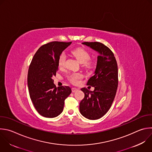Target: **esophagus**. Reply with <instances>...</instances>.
I'll list each match as a JSON object with an SVG mask.
<instances>
[{
  "label": "esophagus",
  "mask_w": 152,
  "mask_h": 152,
  "mask_svg": "<svg viewBox=\"0 0 152 152\" xmlns=\"http://www.w3.org/2000/svg\"><path fill=\"white\" fill-rule=\"evenodd\" d=\"M72 92H76V91H78V89H77V88H72Z\"/></svg>",
  "instance_id": "esophagus-1"
}]
</instances>
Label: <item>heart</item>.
<instances>
[{"label": "heart", "mask_w": 152, "mask_h": 152, "mask_svg": "<svg viewBox=\"0 0 152 152\" xmlns=\"http://www.w3.org/2000/svg\"><path fill=\"white\" fill-rule=\"evenodd\" d=\"M72 53L80 63H83V64L86 66L89 65V63L88 61L90 58V56L86 50L83 49V48H78L73 49ZM66 59V54L64 53H62L58 59V66L60 68H63L64 67ZM82 77V75L80 73H73L70 76L69 79L73 83H77L79 80Z\"/></svg>", "instance_id": "1"}]
</instances>
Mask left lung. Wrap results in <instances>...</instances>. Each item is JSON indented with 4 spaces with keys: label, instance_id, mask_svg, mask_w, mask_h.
<instances>
[{
    "label": "left lung",
    "instance_id": "1",
    "mask_svg": "<svg viewBox=\"0 0 152 152\" xmlns=\"http://www.w3.org/2000/svg\"><path fill=\"white\" fill-rule=\"evenodd\" d=\"M98 54L94 75L88 80V85L94 87L93 91L82 88L85 96L79 105L80 113L90 120L103 117L110 108L118 86V69L112 50L104 44L83 42Z\"/></svg>",
    "mask_w": 152,
    "mask_h": 152
}]
</instances>
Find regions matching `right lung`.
Instances as JSON below:
<instances>
[{"instance_id": "right-lung-1", "label": "right lung", "mask_w": 152, "mask_h": 152, "mask_svg": "<svg viewBox=\"0 0 152 152\" xmlns=\"http://www.w3.org/2000/svg\"><path fill=\"white\" fill-rule=\"evenodd\" d=\"M71 42H53L42 46L30 65L27 85L31 102L43 117L53 118L63 111L64 100L71 94L69 86L56 87L53 76L58 70V59Z\"/></svg>"}]
</instances>
